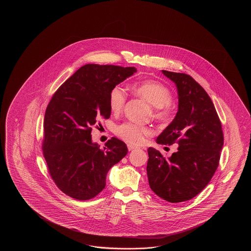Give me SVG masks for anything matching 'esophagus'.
I'll return each instance as SVG.
<instances>
[{
	"label": "esophagus",
	"mask_w": 251,
	"mask_h": 251,
	"mask_svg": "<svg viewBox=\"0 0 251 251\" xmlns=\"http://www.w3.org/2000/svg\"><path fill=\"white\" fill-rule=\"evenodd\" d=\"M127 148L129 151H133V150L136 149V147L133 146L132 144H127Z\"/></svg>",
	"instance_id": "1"
}]
</instances>
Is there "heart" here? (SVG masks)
I'll return each instance as SVG.
<instances>
[{"mask_svg": "<svg viewBox=\"0 0 251 251\" xmlns=\"http://www.w3.org/2000/svg\"><path fill=\"white\" fill-rule=\"evenodd\" d=\"M132 90L135 95L154 107L153 117L155 118L160 120L168 118L170 115L169 104L171 101V93L166 86L155 80H144L133 84ZM126 101V91L120 86L114 87L109 93V107L111 111L115 114L121 112ZM116 133L120 138L129 144L140 145L144 144L146 137L152 134V130L148 126L126 122L118 126Z\"/></svg>", "mask_w": 251, "mask_h": 251, "instance_id": "heart-1", "label": "heart"}]
</instances>
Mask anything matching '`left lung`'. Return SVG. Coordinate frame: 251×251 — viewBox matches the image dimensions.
<instances>
[{"instance_id":"obj_1","label":"left lung","mask_w":251,"mask_h":251,"mask_svg":"<svg viewBox=\"0 0 251 251\" xmlns=\"http://www.w3.org/2000/svg\"><path fill=\"white\" fill-rule=\"evenodd\" d=\"M176 84V117L156 139L159 144H178L166 159L150 147L147 176L151 189L171 203L190 200L207 186L217 170L224 133L211 98L203 87L186 74L162 70Z\"/></svg>"}]
</instances>
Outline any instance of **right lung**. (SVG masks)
I'll use <instances>...</instances> for the list:
<instances>
[{"label": "right lung", "instance_id": "1", "mask_svg": "<svg viewBox=\"0 0 251 251\" xmlns=\"http://www.w3.org/2000/svg\"><path fill=\"white\" fill-rule=\"evenodd\" d=\"M134 73V67L86 64L49 102L43 154L55 185L71 198H95L106 187L108 171L127 154L126 144L116 137L100 149L91 140V127L110 118V91Z\"/></svg>", "mask_w": 251, "mask_h": 251}]
</instances>
